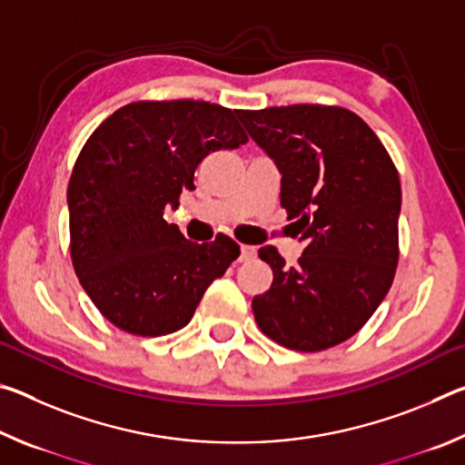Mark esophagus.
Wrapping results in <instances>:
<instances>
[{
	"label": "esophagus",
	"instance_id": "obj_1",
	"mask_svg": "<svg viewBox=\"0 0 465 465\" xmlns=\"http://www.w3.org/2000/svg\"><path fill=\"white\" fill-rule=\"evenodd\" d=\"M242 254H240V261L246 262V261H252V258L256 256V248L254 246H242Z\"/></svg>",
	"mask_w": 465,
	"mask_h": 465
}]
</instances>
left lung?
<instances>
[{
    "instance_id": "1",
    "label": "left lung",
    "mask_w": 465,
    "mask_h": 465,
    "mask_svg": "<svg viewBox=\"0 0 465 465\" xmlns=\"http://www.w3.org/2000/svg\"><path fill=\"white\" fill-rule=\"evenodd\" d=\"M238 116L279 166L281 207L305 242L291 269L274 246L258 250L272 285L252 299L256 324L285 349L326 351L357 334L391 287L398 170L371 127L342 106H271Z\"/></svg>"
}]
</instances>
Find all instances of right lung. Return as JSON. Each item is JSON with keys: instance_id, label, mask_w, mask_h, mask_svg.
Instances as JSON below:
<instances>
[{"instance_id": "add662e5", "label": "right lung", "mask_w": 465, "mask_h": 465, "mask_svg": "<svg viewBox=\"0 0 465 465\" xmlns=\"http://www.w3.org/2000/svg\"><path fill=\"white\" fill-rule=\"evenodd\" d=\"M235 110L204 100H139L102 121L67 186L69 252L102 316L135 336H163L191 322L204 291L240 246L219 233L188 242L163 219L211 152L248 135Z\"/></svg>"}]
</instances>
